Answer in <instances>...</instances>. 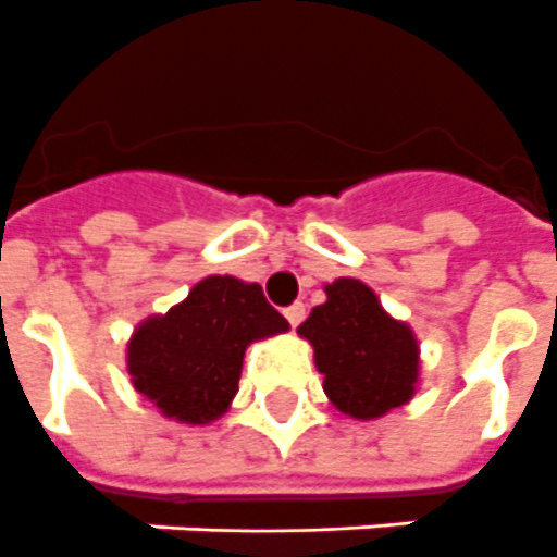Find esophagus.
<instances>
[{"label": "esophagus", "instance_id": "obj_1", "mask_svg": "<svg viewBox=\"0 0 557 557\" xmlns=\"http://www.w3.org/2000/svg\"><path fill=\"white\" fill-rule=\"evenodd\" d=\"M284 315H287V322L296 327V324H301V319H305V305H301V301H296V305H290L287 310H284Z\"/></svg>", "mask_w": 557, "mask_h": 557}]
</instances>
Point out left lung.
Here are the masks:
<instances>
[{"mask_svg":"<svg viewBox=\"0 0 557 557\" xmlns=\"http://www.w3.org/2000/svg\"><path fill=\"white\" fill-rule=\"evenodd\" d=\"M324 296L296 333L313 345L327 399L354 420H380L411 403L420 388V339L411 324L394 319L350 275L324 284Z\"/></svg>","mask_w":557,"mask_h":557,"instance_id":"1","label":"left lung"}]
</instances>
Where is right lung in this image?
<instances>
[{
    "label": "right lung",
    "instance_id": "1",
    "mask_svg": "<svg viewBox=\"0 0 557 557\" xmlns=\"http://www.w3.org/2000/svg\"><path fill=\"white\" fill-rule=\"evenodd\" d=\"M290 331L261 284L207 275L184 301L137 324L126 342V371L163 417L207 425L233 405L244 350Z\"/></svg>",
    "mask_w": 557,
    "mask_h": 557
}]
</instances>
